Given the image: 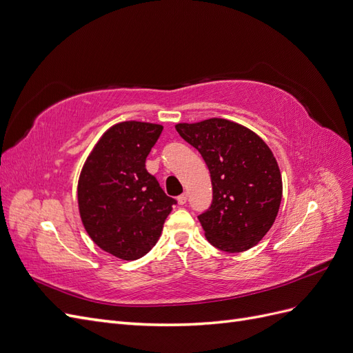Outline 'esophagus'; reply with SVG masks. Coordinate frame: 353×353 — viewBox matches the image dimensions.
I'll use <instances>...</instances> for the list:
<instances>
[{
    "label": "esophagus",
    "mask_w": 353,
    "mask_h": 353,
    "mask_svg": "<svg viewBox=\"0 0 353 353\" xmlns=\"http://www.w3.org/2000/svg\"><path fill=\"white\" fill-rule=\"evenodd\" d=\"M178 203H179V205H185V203H187V194L178 196Z\"/></svg>",
    "instance_id": "1"
}]
</instances>
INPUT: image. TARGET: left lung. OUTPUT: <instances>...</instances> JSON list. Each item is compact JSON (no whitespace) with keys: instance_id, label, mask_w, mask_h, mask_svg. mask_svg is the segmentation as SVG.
Returning <instances> with one entry per match:
<instances>
[{"instance_id":"1","label":"left lung","mask_w":353,"mask_h":353,"mask_svg":"<svg viewBox=\"0 0 353 353\" xmlns=\"http://www.w3.org/2000/svg\"><path fill=\"white\" fill-rule=\"evenodd\" d=\"M178 134L197 148L212 181V203L199 221L216 249L237 253L259 243L280 209L279 163L261 137L227 119L178 123Z\"/></svg>"}]
</instances>
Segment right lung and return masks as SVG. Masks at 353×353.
I'll list each match as a JSON object with an SVG mask.
<instances>
[{
    "instance_id": "obj_1",
    "label": "right lung",
    "mask_w": 353,
    "mask_h": 353,
    "mask_svg": "<svg viewBox=\"0 0 353 353\" xmlns=\"http://www.w3.org/2000/svg\"><path fill=\"white\" fill-rule=\"evenodd\" d=\"M162 131V125L135 121L112 126L79 176L78 203L85 230L99 248L123 261L152 250L176 205L145 169V159Z\"/></svg>"
}]
</instances>
